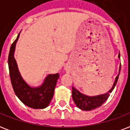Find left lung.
Instances as JSON below:
<instances>
[{"mask_svg":"<svg viewBox=\"0 0 130 130\" xmlns=\"http://www.w3.org/2000/svg\"><path fill=\"white\" fill-rule=\"evenodd\" d=\"M118 57L120 59V55H118ZM121 70V65L119 67V74L115 77V80L113 83V85L107 93L104 94L98 95V96H89L87 95L81 93L77 89H75L74 87H72V98L75 103V105L79 109L83 111H90L92 109H96L98 107H101L105 101H107L109 96H110V93L113 91L115 88V85L117 82L118 78H119V73Z\"/></svg>","mask_w":130,"mask_h":130,"instance_id":"8db88e82","label":"left lung"}]
</instances>
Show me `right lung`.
<instances>
[{
	"mask_svg": "<svg viewBox=\"0 0 130 130\" xmlns=\"http://www.w3.org/2000/svg\"><path fill=\"white\" fill-rule=\"evenodd\" d=\"M19 34L20 33L11 45L8 58L11 84L16 96L24 105L33 109H44L48 106L53 99L59 74L48 75L40 86L34 88L28 85L21 77L14 57L15 46Z\"/></svg>",
	"mask_w": 130,
	"mask_h": 130,
	"instance_id": "1",
	"label": "right lung"
}]
</instances>
